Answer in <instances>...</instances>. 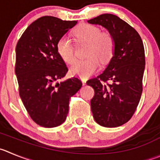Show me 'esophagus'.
<instances>
[{
    "mask_svg": "<svg viewBox=\"0 0 160 160\" xmlns=\"http://www.w3.org/2000/svg\"><path fill=\"white\" fill-rule=\"evenodd\" d=\"M81 81H82V83H83V85H85L86 84V80L83 78L81 79Z\"/></svg>",
    "mask_w": 160,
    "mask_h": 160,
    "instance_id": "1",
    "label": "esophagus"
}]
</instances>
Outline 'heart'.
<instances>
[{"label":"heart","mask_w":160,"mask_h":160,"mask_svg":"<svg viewBox=\"0 0 160 160\" xmlns=\"http://www.w3.org/2000/svg\"><path fill=\"white\" fill-rule=\"evenodd\" d=\"M79 42L88 43L84 60L77 61L70 68V74L80 78H86L95 73L99 68L98 59L105 63L108 62L114 50V40L110 33L101 32L96 26L83 23L76 28L73 33ZM57 51L60 58L68 64L75 61L74 48L66 36H62L57 42Z\"/></svg>","instance_id":"1"}]
</instances>
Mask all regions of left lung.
Returning <instances> with one entry per match:
<instances>
[{
	"label": "left lung",
	"mask_w": 160,
	"mask_h": 160,
	"mask_svg": "<svg viewBox=\"0 0 160 160\" xmlns=\"http://www.w3.org/2000/svg\"><path fill=\"white\" fill-rule=\"evenodd\" d=\"M88 22L105 28L114 40L110 63L87 84L95 91L91 108L95 122L104 127H118L130 120L141 99L145 67L144 45L138 32L115 15L102 14Z\"/></svg>",
	"instance_id": "8db88e82"
}]
</instances>
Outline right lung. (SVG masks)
I'll return each mask as SVG.
<instances>
[{"label": "right lung", "mask_w": 160, "mask_h": 160, "mask_svg": "<svg viewBox=\"0 0 160 160\" xmlns=\"http://www.w3.org/2000/svg\"><path fill=\"white\" fill-rule=\"evenodd\" d=\"M77 23L42 16L28 26L16 45L19 96L31 119L42 127H57L65 122L70 98L82 86L77 77L57 82L68 72L57 42Z\"/></svg>", "instance_id": "right-lung-1"}]
</instances>
